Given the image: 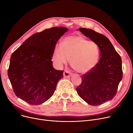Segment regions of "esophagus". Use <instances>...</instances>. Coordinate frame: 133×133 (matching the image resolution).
<instances>
[{
  "label": "esophagus",
  "instance_id": "obj_1",
  "mask_svg": "<svg viewBox=\"0 0 133 133\" xmlns=\"http://www.w3.org/2000/svg\"><path fill=\"white\" fill-rule=\"evenodd\" d=\"M63 74V77L66 78L71 77L72 75V73H71L70 71H68L67 70H65Z\"/></svg>",
  "mask_w": 133,
  "mask_h": 133
}]
</instances>
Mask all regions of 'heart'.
Wrapping results in <instances>:
<instances>
[{"instance_id":"obj_1","label":"heart","mask_w":133,"mask_h":133,"mask_svg":"<svg viewBox=\"0 0 133 133\" xmlns=\"http://www.w3.org/2000/svg\"><path fill=\"white\" fill-rule=\"evenodd\" d=\"M101 56L98 45L82 35H71L63 38L61 43L54 47L53 59L58 67H62L70 58V65L80 73H86L97 65Z\"/></svg>"}]
</instances>
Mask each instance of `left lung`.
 <instances>
[{"label":"left lung","instance_id":"1","mask_svg":"<svg viewBox=\"0 0 133 133\" xmlns=\"http://www.w3.org/2000/svg\"><path fill=\"white\" fill-rule=\"evenodd\" d=\"M78 30L98 45L101 58L95 68L82 77V83L76 90L89 104L99 105L111 100L117 93L122 79V60L106 36L90 29Z\"/></svg>","mask_w":133,"mask_h":133}]
</instances>
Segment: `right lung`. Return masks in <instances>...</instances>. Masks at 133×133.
<instances>
[{
    "instance_id": "add662e5",
    "label": "right lung",
    "mask_w": 133,
    "mask_h": 133,
    "mask_svg": "<svg viewBox=\"0 0 133 133\" xmlns=\"http://www.w3.org/2000/svg\"><path fill=\"white\" fill-rule=\"evenodd\" d=\"M68 30L53 27L33 34L11 56L8 77L15 95L31 105H39L53 96L63 71L51 61L54 47Z\"/></svg>"
}]
</instances>
